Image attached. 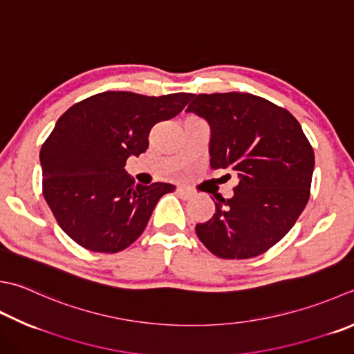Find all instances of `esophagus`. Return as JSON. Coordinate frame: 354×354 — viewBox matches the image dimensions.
Wrapping results in <instances>:
<instances>
[{"instance_id": "obj_1", "label": "esophagus", "mask_w": 354, "mask_h": 354, "mask_svg": "<svg viewBox=\"0 0 354 354\" xmlns=\"http://www.w3.org/2000/svg\"><path fill=\"white\" fill-rule=\"evenodd\" d=\"M178 193H179V195H181L184 199H189V198L193 196V192L189 190V189H185V187H178Z\"/></svg>"}]
</instances>
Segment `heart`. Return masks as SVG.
Segmentation results:
<instances>
[{
    "mask_svg": "<svg viewBox=\"0 0 354 354\" xmlns=\"http://www.w3.org/2000/svg\"><path fill=\"white\" fill-rule=\"evenodd\" d=\"M193 120H199V118H195V116H190V118H189V120H187V121H193Z\"/></svg>",
    "mask_w": 354,
    "mask_h": 354,
    "instance_id": "heart-1",
    "label": "heart"
}]
</instances>
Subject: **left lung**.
Instances as JSON below:
<instances>
[{
  "mask_svg": "<svg viewBox=\"0 0 354 354\" xmlns=\"http://www.w3.org/2000/svg\"><path fill=\"white\" fill-rule=\"evenodd\" d=\"M192 98L187 112L210 124L212 169L234 170L239 178L230 199L214 196L216 210L196 224V234L218 258H254L278 244L306 209L313 147L288 110L261 96L228 92Z\"/></svg>",
  "mask_w": 354,
  "mask_h": 354,
  "instance_id": "obj_1",
  "label": "left lung"
}]
</instances>
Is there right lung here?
<instances>
[{
    "instance_id": "obj_1",
    "label": "right lung",
    "mask_w": 354,
    "mask_h": 354,
    "mask_svg": "<svg viewBox=\"0 0 354 354\" xmlns=\"http://www.w3.org/2000/svg\"><path fill=\"white\" fill-rule=\"evenodd\" d=\"M192 96L102 92L61 115L39 151L43 195L76 244L118 253L141 236L159 198L175 185L135 184L124 165L149 149L151 127L175 118Z\"/></svg>"
}]
</instances>
